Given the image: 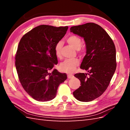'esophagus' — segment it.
Here are the masks:
<instances>
[{
  "label": "esophagus",
  "mask_w": 130,
  "mask_h": 130,
  "mask_svg": "<svg viewBox=\"0 0 130 130\" xmlns=\"http://www.w3.org/2000/svg\"><path fill=\"white\" fill-rule=\"evenodd\" d=\"M73 77H74V76L73 75H70V74L68 75V79H71V78H73Z\"/></svg>",
  "instance_id": "1"
}]
</instances>
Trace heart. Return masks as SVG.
Masks as SVG:
<instances>
[{"mask_svg":"<svg viewBox=\"0 0 130 130\" xmlns=\"http://www.w3.org/2000/svg\"><path fill=\"white\" fill-rule=\"evenodd\" d=\"M67 42L70 45L76 50L80 49L82 45L81 38L75 35H71L67 38ZM62 43L61 41L57 42L55 46V53L57 57H61V50ZM79 64V61L78 59H67L63 61L59 65V70L62 72L69 74L73 73L76 68Z\"/></svg>","mask_w":130,"mask_h":130,"instance_id":"1","label":"heart"}]
</instances>
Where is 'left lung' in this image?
I'll list each match as a JSON object with an SVG mask.
<instances>
[{
	"instance_id": "1",
	"label": "left lung",
	"mask_w": 130,
	"mask_h": 130,
	"mask_svg": "<svg viewBox=\"0 0 130 130\" xmlns=\"http://www.w3.org/2000/svg\"><path fill=\"white\" fill-rule=\"evenodd\" d=\"M70 32L84 38L87 51L80 68L89 73L75 74L81 86L74 91L73 95L79 101H92L105 92L115 72L117 63L115 44L106 31L94 23L73 26Z\"/></svg>"
}]
</instances>
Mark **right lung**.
<instances>
[{
  "label": "right lung",
  "mask_w": 130,
  "mask_h": 130,
  "mask_svg": "<svg viewBox=\"0 0 130 130\" xmlns=\"http://www.w3.org/2000/svg\"><path fill=\"white\" fill-rule=\"evenodd\" d=\"M68 26L40 25L22 37L15 56V65L23 89L35 100L46 102L56 95L59 85L67 79L56 69L55 46L67 33Z\"/></svg>",
  "instance_id": "1"
}]
</instances>
